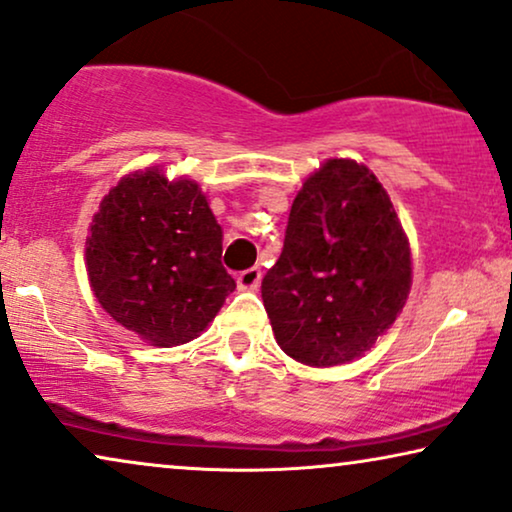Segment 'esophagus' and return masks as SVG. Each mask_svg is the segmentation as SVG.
I'll return each mask as SVG.
<instances>
[{
	"label": "esophagus",
	"mask_w": 512,
	"mask_h": 512,
	"mask_svg": "<svg viewBox=\"0 0 512 512\" xmlns=\"http://www.w3.org/2000/svg\"><path fill=\"white\" fill-rule=\"evenodd\" d=\"M236 283H238V290H257V285L262 283V269L252 267V269L241 271L236 278Z\"/></svg>",
	"instance_id": "1"
}]
</instances>
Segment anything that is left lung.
<instances>
[{
	"instance_id": "obj_1",
	"label": "left lung",
	"mask_w": 512,
	"mask_h": 512,
	"mask_svg": "<svg viewBox=\"0 0 512 512\" xmlns=\"http://www.w3.org/2000/svg\"><path fill=\"white\" fill-rule=\"evenodd\" d=\"M410 285V243L386 189L363 163L325 161L292 201L262 281L278 346L311 367L349 363L393 325Z\"/></svg>"
}]
</instances>
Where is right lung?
<instances>
[{
    "label": "right lung",
    "instance_id": "obj_1",
    "mask_svg": "<svg viewBox=\"0 0 512 512\" xmlns=\"http://www.w3.org/2000/svg\"><path fill=\"white\" fill-rule=\"evenodd\" d=\"M93 295L154 346L192 342L236 283L222 267V227L194 180L159 168L126 175L100 203L86 238Z\"/></svg>",
    "mask_w": 512,
    "mask_h": 512
}]
</instances>
